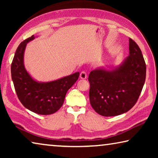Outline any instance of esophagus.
I'll return each instance as SVG.
<instances>
[{
  "mask_svg": "<svg viewBox=\"0 0 158 158\" xmlns=\"http://www.w3.org/2000/svg\"><path fill=\"white\" fill-rule=\"evenodd\" d=\"M87 77V73L85 71H82L81 73H80V78L82 79H86Z\"/></svg>",
  "mask_w": 158,
  "mask_h": 158,
  "instance_id": "34e87169",
  "label": "esophagus"
}]
</instances>
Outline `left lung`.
I'll list each match as a JSON object with an SVG mask.
<instances>
[{
  "instance_id": "8db88e82",
  "label": "left lung",
  "mask_w": 158,
  "mask_h": 158,
  "mask_svg": "<svg viewBox=\"0 0 158 158\" xmlns=\"http://www.w3.org/2000/svg\"><path fill=\"white\" fill-rule=\"evenodd\" d=\"M130 56L113 70L96 69L89 75V99L101 116L125 113L137 102L146 80V66L137 44L129 38Z\"/></svg>"
}]
</instances>
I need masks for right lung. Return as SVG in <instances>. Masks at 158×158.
<instances>
[{"mask_svg": "<svg viewBox=\"0 0 158 158\" xmlns=\"http://www.w3.org/2000/svg\"><path fill=\"white\" fill-rule=\"evenodd\" d=\"M34 38L32 35L17 47L11 65L12 79L19 100L26 109L38 114L49 115L62 106L67 92L77 81L79 73L49 82L35 81L23 65L26 44Z\"/></svg>", "mask_w": 158, "mask_h": 158, "instance_id": "add662e5", "label": "right lung"}]
</instances>
